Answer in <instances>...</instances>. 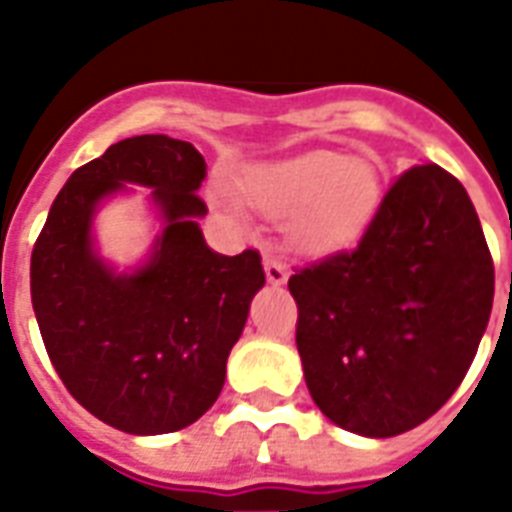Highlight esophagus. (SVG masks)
I'll use <instances>...</instances> for the list:
<instances>
[{
    "label": "esophagus",
    "instance_id": "esophagus-1",
    "mask_svg": "<svg viewBox=\"0 0 512 512\" xmlns=\"http://www.w3.org/2000/svg\"><path fill=\"white\" fill-rule=\"evenodd\" d=\"M265 276H268L273 287H279V284H287L289 268L276 255H265Z\"/></svg>",
    "mask_w": 512,
    "mask_h": 512
}]
</instances>
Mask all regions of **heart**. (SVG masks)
Masks as SVG:
<instances>
[{"instance_id": "obj_1", "label": "heart", "mask_w": 512, "mask_h": 512, "mask_svg": "<svg viewBox=\"0 0 512 512\" xmlns=\"http://www.w3.org/2000/svg\"><path fill=\"white\" fill-rule=\"evenodd\" d=\"M244 199L271 217H294L297 241L332 249L356 239L380 201V172L369 159L308 151L244 175Z\"/></svg>"}]
</instances>
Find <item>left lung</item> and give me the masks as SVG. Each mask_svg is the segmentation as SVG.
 I'll list each match as a JSON object with an SVG mask.
<instances>
[{
    "label": "left lung",
    "instance_id": "obj_1",
    "mask_svg": "<svg viewBox=\"0 0 512 512\" xmlns=\"http://www.w3.org/2000/svg\"><path fill=\"white\" fill-rule=\"evenodd\" d=\"M313 401L340 428H417L465 380L494 303L476 207L438 164L393 180L353 249L289 276Z\"/></svg>",
    "mask_w": 512,
    "mask_h": 512
}]
</instances>
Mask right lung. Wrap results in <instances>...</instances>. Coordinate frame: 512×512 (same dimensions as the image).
<instances>
[{"mask_svg": "<svg viewBox=\"0 0 512 512\" xmlns=\"http://www.w3.org/2000/svg\"><path fill=\"white\" fill-rule=\"evenodd\" d=\"M204 177L185 140H119L68 177L31 252V303L55 372L87 412L132 436L188 428L215 404L265 284L257 249L207 247L196 223ZM124 182L155 188L168 228L140 272L116 277L91 252L89 223Z\"/></svg>", "mask_w": 512, "mask_h": 512, "instance_id": "obj_1", "label": "right lung"}]
</instances>
